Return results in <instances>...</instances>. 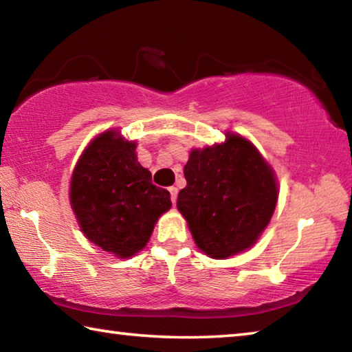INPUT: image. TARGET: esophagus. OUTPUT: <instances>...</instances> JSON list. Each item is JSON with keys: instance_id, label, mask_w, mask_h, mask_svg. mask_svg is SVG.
Segmentation results:
<instances>
[{"instance_id": "obj_1", "label": "esophagus", "mask_w": 352, "mask_h": 352, "mask_svg": "<svg viewBox=\"0 0 352 352\" xmlns=\"http://www.w3.org/2000/svg\"><path fill=\"white\" fill-rule=\"evenodd\" d=\"M169 192H170L172 204H175V201H177V195H178V189H177L175 186H170V188H169Z\"/></svg>"}]
</instances>
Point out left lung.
I'll list each match as a JSON object with an SVG mask.
<instances>
[{"label": "left lung", "mask_w": 352, "mask_h": 352, "mask_svg": "<svg viewBox=\"0 0 352 352\" xmlns=\"http://www.w3.org/2000/svg\"><path fill=\"white\" fill-rule=\"evenodd\" d=\"M177 199L195 243L214 259L253 247L269 225L278 201L270 164L252 142L236 133L205 148H192Z\"/></svg>", "instance_id": "8db88e82"}]
</instances>
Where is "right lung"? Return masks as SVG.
<instances>
[{"label": "right lung", "instance_id": "obj_1", "mask_svg": "<svg viewBox=\"0 0 352 352\" xmlns=\"http://www.w3.org/2000/svg\"><path fill=\"white\" fill-rule=\"evenodd\" d=\"M135 148V141L107 130L83 151L69 184L82 233L122 259L146 247L158 217L172 206L169 190L155 186Z\"/></svg>", "mask_w": 352, "mask_h": 352}]
</instances>
